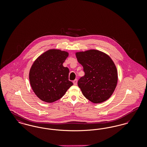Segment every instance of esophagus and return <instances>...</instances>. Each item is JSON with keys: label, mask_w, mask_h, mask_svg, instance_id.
I'll return each mask as SVG.
<instances>
[{"label": "esophagus", "mask_w": 147, "mask_h": 147, "mask_svg": "<svg viewBox=\"0 0 147 147\" xmlns=\"http://www.w3.org/2000/svg\"><path fill=\"white\" fill-rule=\"evenodd\" d=\"M77 82H78V80H77V79H75L74 80H73V84H74V85H77Z\"/></svg>", "instance_id": "esophagus-1"}]
</instances>
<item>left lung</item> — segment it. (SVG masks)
Masks as SVG:
<instances>
[{
  "mask_svg": "<svg viewBox=\"0 0 147 147\" xmlns=\"http://www.w3.org/2000/svg\"><path fill=\"white\" fill-rule=\"evenodd\" d=\"M76 57L85 73L78 82L84 96L96 104L110 98L118 79L117 69L111 58L94 49L77 52Z\"/></svg>",
  "mask_w": 147,
  "mask_h": 147,
  "instance_id": "obj_1",
  "label": "left lung"
}]
</instances>
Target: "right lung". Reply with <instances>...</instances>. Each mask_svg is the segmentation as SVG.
<instances>
[{"label": "right lung", "mask_w": 147, "mask_h": 147, "mask_svg": "<svg viewBox=\"0 0 147 147\" xmlns=\"http://www.w3.org/2000/svg\"><path fill=\"white\" fill-rule=\"evenodd\" d=\"M68 53L49 49L35 61L29 73L31 88L37 96L46 102L62 98L73 85L69 80V70L63 63Z\"/></svg>", "instance_id": "1"}]
</instances>
